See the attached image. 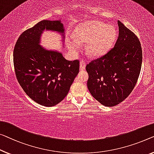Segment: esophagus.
Wrapping results in <instances>:
<instances>
[{
    "label": "esophagus",
    "mask_w": 154,
    "mask_h": 154,
    "mask_svg": "<svg viewBox=\"0 0 154 154\" xmlns=\"http://www.w3.org/2000/svg\"><path fill=\"white\" fill-rule=\"evenodd\" d=\"M85 68H86V63L84 61H81L79 63V70H84Z\"/></svg>",
    "instance_id": "obj_1"
}]
</instances>
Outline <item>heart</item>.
Masks as SVG:
<instances>
[{"label":"heart","mask_w":154,"mask_h":154,"mask_svg":"<svg viewBox=\"0 0 154 154\" xmlns=\"http://www.w3.org/2000/svg\"><path fill=\"white\" fill-rule=\"evenodd\" d=\"M117 38L115 27L99 20H91L79 24L75 29L74 38L68 42V48L74 53L79 50V43H85L86 52L92 57L106 54Z\"/></svg>","instance_id":"obj_1"}]
</instances>
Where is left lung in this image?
I'll return each instance as SVG.
<instances>
[{"label":"left lung","mask_w":154,"mask_h":154,"mask_svg":"<svg viewBox=\"0 0 154 154\" xmlns=\"http://www.w3.org/2000/svg\"><path fill=\"white\" fill-rule=\"evenodd\" d=\"M119 36L113 48L86 66L87 87L92 96L105 106L125 100L136 86L140 72L143 52L135 34L118 20Z\"/></svg>","instance_id":"obj_1"}]
</instances>
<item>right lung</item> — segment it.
I'll return each mask as SVG.
<instances>
[{"instance_id": "add662e5", "label": "right lung", "mask_w": 154, "mask_h": 154, "mask_svg": "<svg viewBox=\"0 0 154 154\" xmlns=\"http://www.w3.org/2000/svg\"><path fill=\"white\" fill-rule=\"evenodd\" d=\"M45 31L59 34L64 42L65 29L61 20H43L20 34L13 56L16 75L25 93L38 104L50 107L68 95L79 73V62L66 60L58 50L42 46Z\"/></svg>"}]
</instances>
